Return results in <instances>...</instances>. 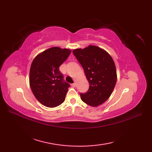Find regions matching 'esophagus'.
Here are the masks:
<instances>
[{
    "instance_id": "esophagus-1",
    "label": "esophagus",
    "mask_w": 152,
    "mask_h": 152,
    "mask_svg": "<svg viewBox=\"0 0 152 152\" xmlns=\"http://www.w3.org/2000/svg\"><path fill=\"white\" fill-rule=\"evenodd\" d=\"M71 86L73 87H76V84L75 83H73V84H72Z\"/></svg>"
}]
</instances>
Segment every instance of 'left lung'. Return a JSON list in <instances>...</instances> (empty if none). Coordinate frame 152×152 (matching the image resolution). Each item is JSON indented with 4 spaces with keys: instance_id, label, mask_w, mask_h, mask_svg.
I'll return each mask as SVG.
<instances>
[{
    "instance_id": "1",
    "label": "left lung",
    "mask_w": 152,
    "mask_h": 152,
    "mask_svg": "<svg viewBox=\"0 0 152 152\" xmlns=\"http://www.w3.org/2000/svg\"><path fill=\"white\" fill-rule=\"evenodd\" d=\"M73 54L83 68L90 85L86 93H80L81 99L92 107L103 104L112 94L117 82L116 68L112 58L95 45L75 49Z\"/></svg>"
}]
</instances>
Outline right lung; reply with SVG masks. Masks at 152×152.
Masks as SVG:
<instances>
[{"label": "right lung", "instance_id": "obj_1", "mask_svg": "<svg viewBox=\"0 0 152 152\" xmlns=\"http://www.w3.org/2000/svg\"><path fill=\"white\" fill-rule=\"evenodd\" d=\"M71 53L68 49L49 48L40 53L32 61L30 70V86L39 102L47 107L61 104L70 86L64 80L59 66Z\"/></svg>", "mask_w": 152, "mask_h": 152}]
</instances>
